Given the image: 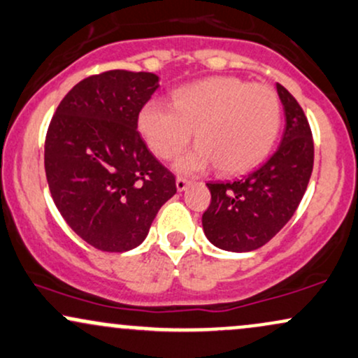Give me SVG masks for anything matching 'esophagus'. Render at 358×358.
<instances>
[{"mask_svg":"<svg viewBox=\"0 0 358 358\" xmlns=\"http://www.w3.org/2000/svg\"><path fill=\"white\" fill-rule=\"evenodd\" d=\"M188 183H190V182H188L187 178H183V176H178V178H176V190H178V192L187 190Z\"/></svg>","mask_w":358,"mask_h":358,"instance_id":"obj_1","label":"esophagus"}]
</instances>
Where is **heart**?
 Here are the masks:
<instances>
[{
    "mask_svg": "<svg viewBox=\"0 0 358 358\" xmlns=\"http://www.w3.org/2000/svg\"><path fill=\"white\" fill-rule=\"evenodd\" d=\"M282 123L278 94L272 86L234 76H215L173 93V103L152 100L138 116V128L158 158L170 160L190 143L195 148L176 160L182 173H200L213 165L222 173H245L273 148Z\"/></svg>",
    "mask_w": 358,
    "mask_h": 358,
    "instance_id": "1",
    "label": "heart"
}]
</instances>
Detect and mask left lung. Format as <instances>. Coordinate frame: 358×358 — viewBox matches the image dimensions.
<instances>
[{"label": "left lung", "mask_w": 358, "mask_h": 358, "mask_svg": "<svg viewBox=\"0 0 358 358\" xmlns=\"http://www.w3.org/2000/svg\"><path fill=\"white\" fill-rule=\"evenodd\" d=\"M285 111L282 143L264 165L230 183H206L212 201L201 217L206 238L227 252H252L287 225L313 170L312 130L302 106L277 83Z\"/></svg>", "instance_id": "left-lung-1"}]
</instances>
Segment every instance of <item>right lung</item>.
<instances>
[{
	"instance_id": "add662e5",
	"label": "right lung",
	"mask_w": 358,
	"mask_h": 358,
	"mask_svg": "<svg viewBox=\"0 0 358 358\" xmlns=\"http://www.w3.org/2000/svg\"><path fill=\"white\" fill-rule=\"evenodd\" d=\"M158 88L146 71L111 70L80 81L56 108L45 171L56 208L92 247L128 252L148 235L175 176L138 133V115Z\"/></svg>"
}]
</instances>
